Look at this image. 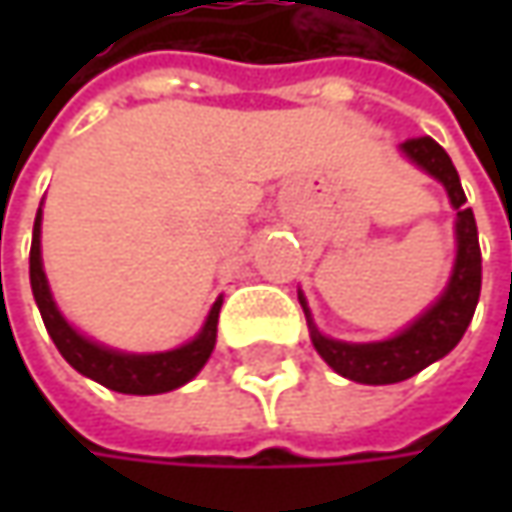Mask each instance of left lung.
Masks as SVG:
<instances>
[{"instance_id":"obj_1","label":"left lung","mask_w":512,"mask_h":512,"mask_svg":"<svg viewBox=\"0 0 512 512\" xmlns=\"http://www.w3.org/2000/svg\"><path fill=\"white\" fill-rule=\"evenodd\" d=\"M399 150L407 162H413L427 176L442 182L444 190H447V199L456 210V225H453L456 259H453L450 279L439 293V299L430 307H424L410 325L382 339V342H342V339L325 336L316 327L305 293L299 290V305L305 310L310 342L316 347V353L339 376L359 384L404 382V379L424 370L427 364L444 359L456 344L462 342L464 330H467L473 313H476V305H479V293H482L479 230H476L473 210L464 207L467 196H464L459 173L453 168L450 156L430 136L407 139L399 145Z\"/></svg>"}]
</instances>
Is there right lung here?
I'll return each instance as SVG.
<instances>
[{
    "mask_svg": "<svg viewBox=\"0 0 512 512\" xmlns=\"http://www.w3.org/2000/svg\"><path fill=\"white\" fill-rule=\"evenodd\" d=\"M30 290H33V299H36V307L42 313V322L48 327L50 339L59 347V353L65 356V362L73 370H79L82 376L105 384L108 390H116V393H128V396L170 393L190 379H196L199 370L210 359L213 347H216V325H219L222 296L210 307L202 330L190 342L179 344L173 350L128 353V350H116L108 344L93 342L85 333H79L62 316V310L50 293L45 267H42V205L36 210L33 242H30Z\"/></svg>",
    "mask_w": 512,
    "mask_h": 512,
    "instance_id": "obj_1",
    "label": "right lung"
}]
</instances>
